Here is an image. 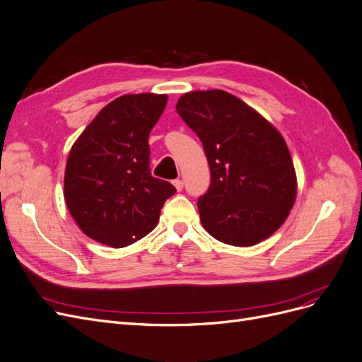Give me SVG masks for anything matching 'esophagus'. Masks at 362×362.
Here are the masks:
<instances>
[{"mask_svg":"<svg viewBox=\"0 0 362 362\" xmlns=\"http://www.w3.org/2000/svg\"><path fill=\"white\" fill-rule=\"evenodd\" d=\"M173 185H175V187H177L178 192H181L182 187H184V181H182V180H175V181H173Z\"/></svg>","mask_w":362,"mask_h":362,"instance_id":"34e87169","label":"esophagus"}]
</instances>
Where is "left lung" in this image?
I'll return each instance as SVG.
<instances>
[{"label":"left lung","mask_w":362,"mask_h":362,"mask_svg":"<svg viewBox=\"0 0 362 362\" xmlns=\"http://www.w3.org/2000/svg\"><path fill=\"white\" fill-rule=\"evenodd\" d=\"M177 112L202 141L211 184L199 196L204 228L233 246H254L286 222L296 175L286 140L225 90L189 92Z\"/></svg>","instance_id":"8db88e82"}]
</instances>
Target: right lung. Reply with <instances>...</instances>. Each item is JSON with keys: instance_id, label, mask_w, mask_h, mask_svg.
<instances>
[{"instance_id": "right-lung-1", "label": "right lung", "mask_w": 362, "mask_h": 362, "mask_svg": "<svg viewBox=\"0 0 362 362\" xmlns=\"http://www.w3.org/2000/svg\"><path fill=\"white\" fill-rule=\"evenodd\" d=\"M166 95H124L107 104L74 144L64 170V201L81 231L124 247L151 233L177 189L149 169V133Z\"/></svg>"}]
</instances>
